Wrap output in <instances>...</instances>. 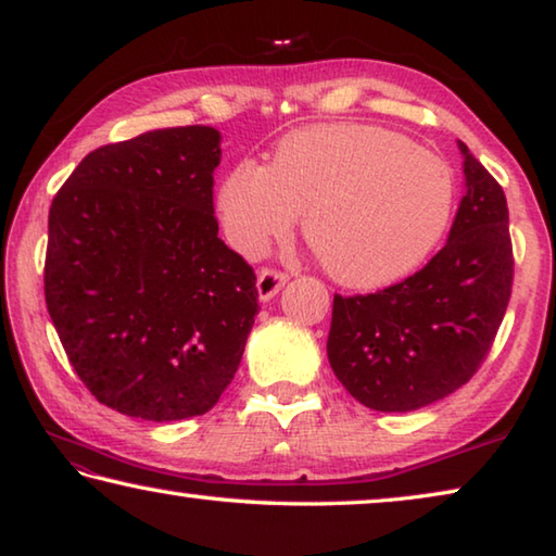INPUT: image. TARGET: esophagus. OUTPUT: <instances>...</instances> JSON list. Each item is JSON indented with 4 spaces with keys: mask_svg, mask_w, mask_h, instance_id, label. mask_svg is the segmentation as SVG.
Returning <instances> with one entry per match:
<instances>
[{
    "mask_svg": "<svg viewBox=\"0 0 556 556\" xmlns=\"http://www.w3.org/2000/svg\"><path fill=\"white\" fill-rule=\"evenodd\" d=\"M287 271L275 269V267H262L257 275V291L262 301H269L277 291L287 285Z\"/></svg>",
    "mask_w": 556,
    "mask_h": 556,
    "instance_id": "obj_1",
    "label": "esophagus"
}]
</instances>
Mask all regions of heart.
I'll return each mask as SVG.
<instances>
[{
  "label": "heart",
  "instance_id": "1",
  "mask_svg": "<svg viewBox=\"0 0 556 556\" xmlns=\"http://www.w3.org/2000/svg\"><path fill=\"white\" fill-rule=\"evenodd\" d=\"M454 174L439 154L372 125H318L240 162L220 188L235 250L260 255L304 215V238L336 281L375 289L407 275L444 235Z\"/></svg>",
  "mask_w": 556,
  "mask_h": 556
}]
</instances>
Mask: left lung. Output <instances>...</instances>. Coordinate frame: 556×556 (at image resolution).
<instances>
[{
	"mask_svg": "<svg viewBox=\"0 0 556 556\" xmlns=\"http://www.w3.org/2000/svg\"><path fill=\"white\" fill-rule=\"evenodd\" d=\"M458 149L466 195L444 248L397 285L333 296L328 361L370 409L409 412L458 390L503 324L515 275L507 201L468 147Z\"/></svg>",
	"mask_w": 556,
	"mask_h": 556,
	"instance_id": "1",
	"label": "left lung"
}]
</instances>
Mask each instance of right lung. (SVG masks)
Returning a JSON list of instances; mask_svg holds the SVG:
<instances>
[{
  "label": "right lung",
  "instance_id": "1",
  "mask_svg": "<svg viewBox=\"0 0 556 556\" xmlns=\"http://www.w3.org/2000/svg\"><path fill=\"white\" fill-rule=\"evenodd\" d=\"M220 135L172 127L90 152L55 193L46 308L73 370L119 414L176 421L228 388L257 277L218 238Z\"/></svg>",
  "mask_w": 556,
  "mask_h": 556
}]
</instances>
